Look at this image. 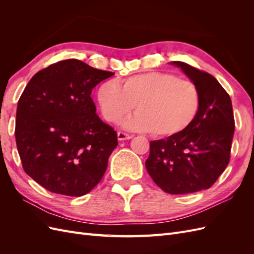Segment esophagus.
<instances>
[{"label": "esophagus", "instance_id": "obj_1", "mask_svg": "<svg viewBox=\"0 0 254 254\" xmlns=\"http://www.w3.org/2000/svg\"><path fill=\"white\" fill-rule=\"evenodd\" d=\"M133 135L132 134H128V133H125V132H118V140L119 141H125V140H130L132 139Z\"/></svg>", "mask_w": 254, "mask_h": 254}]
</instances>
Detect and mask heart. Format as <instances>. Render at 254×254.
Listing matches in <instances>:
<instances>
[{
	"label": "heart",
	"mask_w": 254,
	"mask_h": 254,
	"mask_svg": "<svg viewBox=\"0 0 254 254\" xmlns=\"http://www.w3.org/2000/svg\"><path fill=\"white\" fill-rule=\"evenodd\" d=\"M104 118L119 122L136 105L137 112L123 122L126 128L158 136L183 132L196 119L200 94L196 84L171 73L147 72L127 78L122 88L106 81L97 91Z\"/></svg>",
	"instance_id": "b5f03b06"
}]
</instances>
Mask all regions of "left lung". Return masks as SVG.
Returning a JSON list of instances; mask_svg holds the SVG:
<instances>
[{
	"mask_svg": "<svg viewBox=\"0 0 254 254\" xmlns=\"http://www.w3.org/2000/svg\"><path fill=\"white\" fill-rule=\"evenodd\" d=\"M196 84L200 108L183 132L150 142L145 166L168 194L180 195L210 189L226 170L234 134L232 102L217 79L181 61H172Z\"/></svg>",
	"mask_w": 254,
	"mask_h": 254,
	"instance_id": "1",
	"label": "left lung"
}]
</instances>
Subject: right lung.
I'll use <instances>...</instances> for the list:
<instances>
[{
	"mask_svg": "<svg viewBox=\"0 0 254 254\" xmlns=\"http://www.w3.org/2000/svg\"><path fill=\"white\" fill-rule=\"evenodd\" d=\"M112 75L67 59L35 74L23 91L17 148L25 173L52 193L80 197L102 180L118 137L95 113L91 93Z\"/></svg>",
	"mask_w": 254,
	"mask_h": 254,
	"instance_id": "right-lung-1",
	"label": "right lung"
}]
</instances>
